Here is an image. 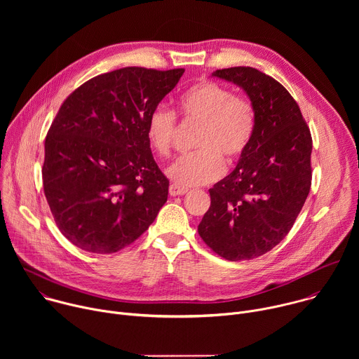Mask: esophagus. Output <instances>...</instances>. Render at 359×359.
I'll return each mask as SVG.
<instances>
[{
	"label": "esophagus",
	"mask_w": 359,
	"mask_h": 359,
	"mask_svg": "<svg viewBox=\"0 0 359 359\" xmlns=\"http://www.w3.org/2000/svg\"><path fill=\"white\" fill-rule=\"evenodd\" d=\"M186 193H187V189H186V187H182V186L176 184V183H172V184L169 186V194H170V196H183V194H186Z\"/></svg>",
	"instance_id": "obj_1"
}]
</instances>
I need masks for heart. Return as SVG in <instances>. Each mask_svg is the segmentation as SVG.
<instances>
[{"instance_id": "1", "label": "heart", "mask_w": 359, "mask_h": 359, "mask_svg": "<svg viewBox=\"0 0 359 359\" xmlns=\"http://www.w3.org/2000/svg\"><path fill=\"white\" fill-rule=\"evenodd\" d=\"M177 111L186 122L200 123L197 151L177 158L166 175L179 186H200L217 180L227 165L247 150L255 130V109L250 99L213 81H200L177 97ZM177 119L166 107H156L146 121V139L161 158L170 155Z\"/></svg>"}]
</instances>
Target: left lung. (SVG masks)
<instances>
[{"instance_id":"8db88e82","label":"left lung","mask_w":359,"mask_h":359,"mask_svg":"<svg viewBox=\"0 0 359 359\" xmlns=\"http://www.w3.org/2000/svg\"><path fill=\"white\" fill-rule=\"evenodd\" d=\"M213 76L243 88L255 109V130L236 169L209 190L212 204L197 230L229 262L251 260L291 230L311 187L310 128L290 92L251 67Z\"/></svg>"}]
</instances>
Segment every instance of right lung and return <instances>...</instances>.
Segmentation results:
<instances>
[{
	"mask_svg": "<svg viewBox=\"0 0 359 359\" xmlns=\"http://www.w3.org/2000/svg\"><path fill=\"white\" fill-rule=\"evenodd\" d=\"M184 69L126 67L97 75L61 105L45 139L43 193L76 247L116 252L137 240L168 200L146 121Z\"/></svg>",
	"mask_w": 359,
	"mask_h": 359,
	"instance_id": "add662e5",
	"label": "right lung"
}]
</instances>
